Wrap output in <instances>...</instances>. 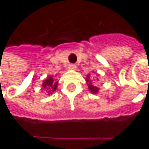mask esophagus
<instances>
[{"instance_id": "esophagus-1", "label": "esophagus", "mask_w": 149, "mask_h": 149, "mask_svg": "<svg viewBox=\"0 0 149 149\" xmlns=\"http://www.w3.org/2000/svg\"><path fill=\"white\" fill-rule=\"evenodd\" d=\"M68 68L69 69H75L76 68V65H73V64H71V65H68Z\"/></svg>"}]
</instances>
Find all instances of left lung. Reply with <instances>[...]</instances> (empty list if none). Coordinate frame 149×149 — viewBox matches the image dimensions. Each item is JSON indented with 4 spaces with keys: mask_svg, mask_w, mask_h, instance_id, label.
<instances>
[{
    "mask_svg": "<svg viewBox=\"0 0 149 149\" xmlns=\"http://www.w3.org/2000/svg\"><path fill=\"white\" fill-rule=\"evenodd\" d=\"M90 75H88L87 76V78H86V81H87L88 83V88H89V90L91 91V93H97V92H98V90H99V88H98V87H97V86H95V85H93V84L92 83V77H89Z\"/></svg>",
    "mask_w": 149,
    "mask_h": 149,
    "instance_id": "8db88e82",
    "label": "left lung"
}]
</instances>
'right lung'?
I'll list each match as a JSON object with an SVG mask.
<instances>
[{
	"label": "right lung",
	"instance_id": "obj_1",
	"mask_svg": "<svg viewBox=\"0 0 149 149\" xmlns=\"http://www.w3.org/2000/svg\"><path fill=\"white\" fill-rule=\"evenodd\" d=\"M57 81H54L53 78L52 77H48L45 81H44V83L42 84L43 88H45L46 91V93H48V95H52L56 89L57 87Z\"/></svg>",
	"mask_w": 149,
	"mask_h": 149
}]
</instances>
